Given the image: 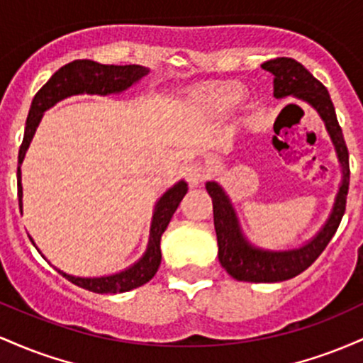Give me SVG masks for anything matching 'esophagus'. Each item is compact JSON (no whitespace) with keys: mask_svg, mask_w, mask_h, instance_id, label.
I'll use <instances>...</instances> for the list:
<instances>
[{"mask_svg":"<svg viewBox=\"0 0 363 363\" xmlns=\"http://www.w3.org/2000/svg\"><path fill=\"white\" fill-rule=\"evenodd\" d=\"M184 174L191 184L198 186L199 182L205 181V177H208V169L205 167L203 162H189V164H186Z\"/></svg>","mask_w":363,"mask_h":363,"instance_id":"obj_1","label":"esophagus"}]
</instances>
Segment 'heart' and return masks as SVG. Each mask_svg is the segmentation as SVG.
<instances>
[{"instance_id": "b5f03b06", "label": "heart", "mask_w": 363, "mask_h": 363, "mask_svg": "<svg viewBox=\"0 0 363 363\" xmlns=\"http://www.w3.org/2000/svg\"><path fill=\"white\" fill-rule=\"evenodd\" d=\"M242 94V86L237 83H227V85H218L203 95V102L210 104L215 107H228L234 104Z\"/></svg>"}]
</instances>
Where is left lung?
Masks as SVG:
<instances>
[{
	"label": "left lung",
	"mask_w": 363,
	"mask_h": 363,
	"mask_svg": "<svg viewBox=\"0 0 363 363\" xmlns=\"http://www.w3.org/2000/svg\"><path fill=\"white\" fill-rule=\"evenodd\" d=\"M261 66L274 74V97L281 99L286 95H295V97L309 102L319 112V116L326 123L329 135H331L333 143L338 152L341 167H343V184L340 187L338 198H336L328 223L309 244L297 251L269 252L251 247L240 234L235 213L222 187L216 182L206 184V191L213 201V223L216 239H218V259L223 268L232 278L239 281L273 283L290 280V278L306 272L336 234L341 218H343L345 208H347L350 164L343 131L336 119L335 106H333L326 86L318 78L312 77L301 62L291 60V57H277V60L262 62Z\"/></svg>",
	"instance_id": "obj_1"
}]
</instances>
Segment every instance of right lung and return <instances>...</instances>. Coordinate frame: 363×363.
<instances>
[{
    "mask_svg": "<svg viewBox=\"0 0 363 363\" xmlns=\"http://www.w3.org/2000/svg\"><path fill=\"white\" fill-rule=\"evenodd\" d=\"M148 73L147 68H141L138 65H126V66H116V65H101L90 60H77L68 62V65L61 66L56 73L49 78V82L35 94L34 101H32L30 111H28L27 126H25L23 141L20 145L18 152V165L23 162L25 152H27L28 145H30L32 136H34L37 124H39L43 112L49 107L54 106L56 102L62 99L69 97V95L77 94H114V91L126 90L133 83L138 82L141 77ZM16 182H18V205L22 208V182H20V167L16 169ZM187 193L186 182H179L169 189L167 193L160 198L157 203L155 213H153L152 232H150V242L145 256L136 262L135 266L126 269V272L112 274V277L104 278H77L69 277V274L61 273L62 277L68 278L74 285L82 286V289L95 291V294H121V291H128L152 280L155 277L158 266H160L162 254H160V237L167 228V225L172 218L174 211L177 210L179 203Z\"/></svg>",
    "mask_w": 363,
    "mask_h": 363,
    "instance_id": "obj_1",
    "label": "right lung"
}]
</instances>
